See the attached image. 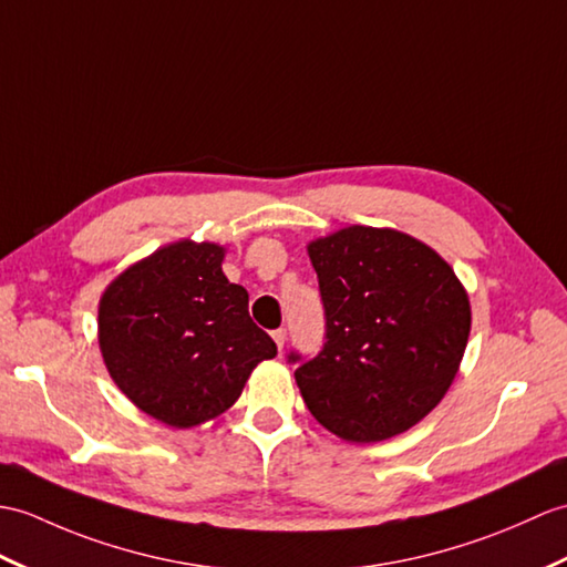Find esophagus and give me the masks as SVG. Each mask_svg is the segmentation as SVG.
I'll return each mask as SVG.
<instances>
[{
  "label": "esophagus",
  "mask_w": 567,
  "mask_h": 567,
  "mask_svg": "<svg viewBox=\"0 0 567 567\" xmlns=\"http://www.w3.org/2000/svg\"><path fill=\"white\" fill-rule=\"evenodd\" d=\"M272 340H275V346H278L280 350L285 348V340H287V331L285 328H278V331H272Z\"/></svg>",
  "instance_id": "34e87169"
}]
</instances>
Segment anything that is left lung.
I'll return each mask as SVG.
<instances>
[{
    "label": "left lung",
    "mask_w": 567,
    "mask_h": 567,
    "mask_svg": "<svg viewBox=\"0 0 567 567\" xmlns=\"http://www.w3.org/2000/svg\"><path fill=\"white\" fill-rule=\"evenodd\" d=\"M319 278L326 343L295 379L311 415L348 442L411 430L462 364L471 305L452 266L396 229L346 227L307 246Z\"/></svg>",
    "instance_id": "8db88e82"
}]
</instances>
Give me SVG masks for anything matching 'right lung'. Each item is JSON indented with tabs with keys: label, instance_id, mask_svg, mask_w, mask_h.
<instances>
[{
	"label": "right lung",
	"instance_id": "add662e5",
	"mask_svg": "<svg viewBox=\"0 0 567 567\" xmlns=\"http://www.w3.org/2000/svg\"><path fill=\"white\" fill-rule=\"evenodd\" d=\"M221 260V246L183 239L130 266L101 297L99 346L109 374L168 427L221 415L256 364L278 354Z\"/></svg>",
	"mask_w": 567,
	"mask_h": 567
}]
</instances>
